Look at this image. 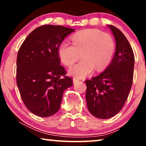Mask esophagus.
<instances>
[{
	"instance_id": "esophagus-1",
	"label": "esophagus",
	"mask_w": 146,
	"mask_h": 146,
	"mask_svg": "<svg viewBox=\"0 0 146 146\" xmlns=\"http://www.w3.org/2000/svg\"><path fill=\"white\" fill-rule=\"evenodd\" d=\"M79 82V80H78V79H76V78H73V83L74 84H76V83H78Z\"/></svg>"
}]
</instances>
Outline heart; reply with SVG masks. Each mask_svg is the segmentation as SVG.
<instances>
[{
  "mask_svg": "<svg viewBox=\"0 0 146 146\" xmlns=\"http://www.w3.org/2000/svg\"><path fill=\"white\" fill-rule=\"evenodd\" d=\"M72 44L64 40L60 44L58 54L62 62L70 66L79 58L82 59L68 70L76 78H84L93 72H102L109 64L115 51V42L108 33L90 29L72 37Z\"/></svg>",
  "mask_w": 146,
  "mask_h": 146,
  "instance_id": "1",
  "label": "heart"
}]
</instances>
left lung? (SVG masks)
<instances>
[{
    "instance_id": "obj_1",
    "label": "left lung",
    "mask_w": 146,
    "mask_h": 146,
    "mask_svg": "<svg viewBox=\"0 0 146 146\" xmlns=\"http://www.w3.org/2000/svg\"><path fill=\"white\" fill-rule=\"evenodd\" d=\"M115 40L112 60L100 74L85 81L88 109L94 116L108 119L122 108L133 82L134 54L124 35L112 25L108 26Z\"/></svg>"
}]
</instances>
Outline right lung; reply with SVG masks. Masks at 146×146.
I'll return each instance as SVG.
<instances>
[{
  "mask_svg": "<svg viewBox=\"0 0 146 146\" xmlns=\"http://www.w3.org/2000/svg\"><path fill=\"white\" fill-rule=\"evenodd\" d=\"M74 29L59 25L41 26L29 34L17 59V83L28 110L49 117L60 107L65 90L73 85L60 65L58 48Z\"/></svg>",
  "mask_w": 146,
  "mask_h": 146,
  "instance_id": "obj_1",
  "label": "right lung"
}]
</instances>
